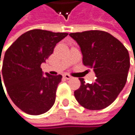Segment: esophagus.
<instances>
[{
  "mask_svg": "<svg viewBox=\"0 0 135 135\" xmlns=\"http://www.w3.org/2000/svg\"><path fill=\"white\" fill-rule=\"evenodd\" d=\"M63 77H64L65 79H67V80H70V79L72 78V76H70V75H69V74H64Z\"/></svg>",
  "mask_w": 135,
  "mask_h": 135,
  "instance_id": "1",
  "label": "esophagus"
}]
</instances>
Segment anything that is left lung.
Here are the masks:
<instances>
[{"mask_svg": "<svg viewBox=\"0 0 135 135\" xmlns=\"http://www.w3.org/2000/svg\"><path fill=\"white\" fill-rule=\"evenodd\" d=\"M70 35L81 47L83 64L93 68L97 77L92 84L79 78L81 86L74 97L85 108L104 109L114 102L126 85L130 69L128 50L106 31L92 30Z\"/></svg>", "mask_w": 135, "mask_h": 135, "instance_id": "8db88e82", "label": "left lung"}]
</instances>
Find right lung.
I'll return each mask as SVG.
<instances>
[{
    "label": "right lung",
    "mask_w": 135,
    "mask_h": 135,
    "mask_svg": "<svg viewBox=\"0 0 135 135\" xmlns=\"http://www.w3.org/2000/svg\"><path fill=\"white\" fill-rule=\"evenodd\" d=\"M67 35L34 29L20 35L6 50L1 78L12 102L25 113L41 115L54 105L62 76L47 73L43 76L40 66L53 54L56 44ZM0 81L1 85V72Z\"/></svg>",
    "instance_id": "obj_1"
}]
</instances>
